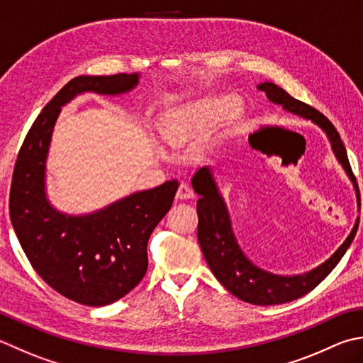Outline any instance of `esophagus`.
Listing matches in <instances>:
<instances>
[{"instance_id": "34e87169", "label": "esophagus", "mask_w": 363, "mask_h": 363, "mask_svg": "<svg viewBox=\"0 0 363 363\" xmlns=\"http://www.w3.org/2000/svg\"><path fill=\"white\" fill-rule=\"evenodd\" d=\"M195 196L194 190L189 186V184H181L179 189L176 191V200H191V198Z\"/></svg>"}]
</instances>
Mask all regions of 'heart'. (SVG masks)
I'll return each instance as SVG.
<instances>
[{
	"instance_id": "b5f03b06",
	"label": "heart",
	"mask_w": 363,
	"mask_h": 363,
	"mask_svg": "<svg viewBox=\"0 0 363 363\" xmlns=\"http://www.w3.org/2000/svg\"><path fill=\"white\" fill-rule=\"evenodd\" d=\"M233 105L234 102L230 97H208L184 106V108L174 110L162 121V138L168 145H174L196 130H201L216 123L218 118H222L225 113L233 108Z\"/></svg>"
}]
</instances>
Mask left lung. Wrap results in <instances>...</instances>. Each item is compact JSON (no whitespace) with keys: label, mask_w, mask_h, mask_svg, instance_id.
<instances>
[{"label":"left lung","mask_w":363,"mask_h":363,"mask_svg":"<svg viewBox=\"0 0 363 363\" xmlns=\"http://www.w3.org/2000/svg\"><path fill=\"white\" fill-rule=\"evenodd\" d=\"M258 89L264 91L272 104L281 105L283 110L288 113L311 121L328 135L333 154L354 182V174L343 141L335 127L323 113L291 97L285 89L277 86L275 83L264 82L258 84ZM191 187L200 195V200L196 203L198 242H200L209 269L233 296L253 305L286 303L310 293L333 271L357 233L359 220L332 257L308 272L297 275L272 274L253 264L238 244L228 208H226L225 198L220 194L211 167H201L198 169L191 177Z\"/></svg>","instance_id":"8db88e82"}]
</instances>
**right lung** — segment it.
Returning <instances> with one entry per match:
<instances>
[{
    "label": "right lung",
    "mask_w": 363,
    "mask_h": 363,
    "mask_svg": "<svg viewBox=\"0 0 363 363\" xmlns=\"http://www.w3.org/2000/svg\"><path fill=\"white\" fill-rule=\"evenodd\" d=\"M138 82L140 74L72 78L35 118L12 174L11 222L31 266L60 294L89 307L116 302L143 279L149 236L172 208L179 182L133 191L89 214H64L47 196L48 149L61 108L72 99L125 94Z\"/></svg>",
    "instance_id": "right-lung-1"
}]
</instances>
